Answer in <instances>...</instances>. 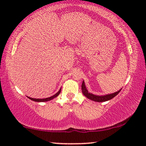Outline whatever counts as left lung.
<instances>
[{"label":"left lung","instance_id":"1","mask_svg":"<svg viewBox=\"0 0 146 146\" xmlns=\"http://www.w3.org/2000/svg\"><path fill=\"white\" fill-rule=\"evenodd\" d=\"M121 88L118 90L116 92L112 93V94H106V95H102V96H98V95H94L93 94H92L90 92H89L88 91V90L86 88L85 86V83L84 81L83 80L82 84V94L85 96L87 98H88L89 100H91L94 101V102H106V101H108L112 99L113 98H114L115 96H117L118 94L119 93V92L121 91Z\"/></svg>","mask_w":146,"mask_h":146}]
</instances>
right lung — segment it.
<instances>
[{
    "mask_svg": "<svg viewBox=\"0 0 146 146\" xmlns=\"http://www.w3.org/2000/svg\"><path fill=\"white\" fill-rule=\"evenodd\" d=\"M61 92V88L59 90V91L57 93H56L54 95H53L52 96H50L49 98H42V99H36V98H31V97H29L27 96L28 98L30 100H31L33 101H35V102H48V101H50V100H52L55 98H56L60 94V93Z\"/></svg>",
    "mask_w": 146,
    "mask_h": 146,
    "instance_id": "right-lung-1",
    "label": "right lung"
}]
</instances>
